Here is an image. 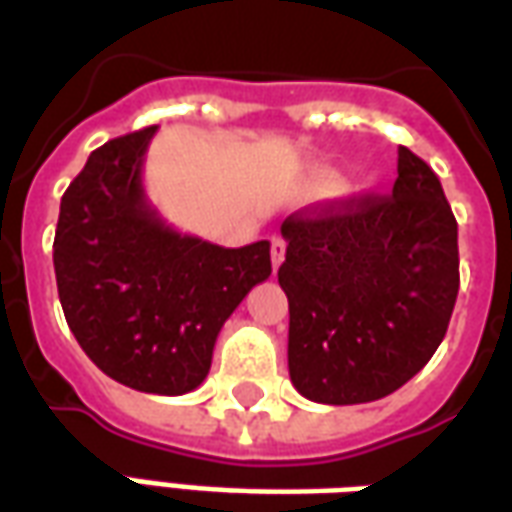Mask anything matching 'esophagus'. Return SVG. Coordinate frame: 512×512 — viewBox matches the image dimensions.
I'll return each instance as SVG.
<instances>
[{"label":"esophagus","mask_w":512,"mask_h":512,"mask_svg":"<svg viewBox=\"0 0 512 512\" xmlns=\"http://www.w3.org/2000/svg\"><path fill=\"white\" fill-rule=\"evenodd\" d=\"M282 260H285V241L279 235H274L271 238V263H274V271L282 266Z\"/></svg>","instance_id":"esophagus-1"}]
</instances>
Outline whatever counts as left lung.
<instances>
[{
  "instance_id": "1",
  "label": "left lung",
  "mask_w": 512,
  "mask_h": 512,
  "mask_svg": "<svg viewBox=\"0 0 512 512\" xmlns=\"http://www.w3.org/2000/svg\"><path fill=\"white\" fill-rule=\"evenodd\" d=\"M288 370L301 395L354 406L428 365L458 299V222L436 172L408 147L386 197L326 202L282 222Z\"/></svg>"
}]
</instances>
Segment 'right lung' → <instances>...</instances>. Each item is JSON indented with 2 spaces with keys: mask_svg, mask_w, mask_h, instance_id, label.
I'll list each match as a JSON object with an SVG mask.
<instances>
[{
  "mask_svg": "<svg viewBox=\"0 0 512 512\" xmlns=\"http://www.w3.org/2000/svg\"><path fill=\"white\" fill-rule=\"evenodd\" d=\"M158 126L90 153L62 194L54 274L65 321L98 370L147 395H186L246 293L271 277V244L224 249L178 233L150 205L142 167Z\"/></svg>",
  "mask_w": 512,
  "mask_h": 512,
  "instance_id": "right-lung-1",
  "label": "right lung"
}]
</instances>
